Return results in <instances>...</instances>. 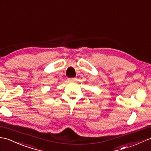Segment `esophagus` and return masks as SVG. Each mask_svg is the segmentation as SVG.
Masks as SVG:
<instances>
[{
	"label": "esophagus",
	"instance_id": "obj_1",
	"mask_svg": "<svg viewBox=\"0 0 151 151\" xmlns=\"http://www.w3.org/2000/svg\"><path fill=\"white\" fill-rule=\"evenodd\" d=\"M68 80L69 81H71V82H74V81H76V80H77V79L76 78H68Z\"/></svg>",
	"mask_w": 151,
	"mask_h": 151
}]
</instances>
